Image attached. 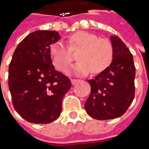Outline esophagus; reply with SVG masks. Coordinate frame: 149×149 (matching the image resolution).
<instances>
[{
  "instance_id": "34e87169",
  "label": "esophagus",
  "mask_w": 149,
  "mask_h": 149,
  "mask_svg": "<svg viewBox=\"0 0 149 149\" xmlns=\"http://www.w3.org/2000/svg\"><path fill=\"white\" fill-rule=\"evenodd\" d=\"M70 80H71L72 84H75L77 83V82H79V79H71Z\"/></svg>"
}]
</instances>
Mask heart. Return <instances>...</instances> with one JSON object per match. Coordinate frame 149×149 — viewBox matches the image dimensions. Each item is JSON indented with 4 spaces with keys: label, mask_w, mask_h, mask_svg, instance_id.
I'll return each instance as SVG.
<instances>
[{
    "label": "heart",
    "mask_w": 149,
    "mask_h": 149,
    "mask_svg": "<svg viewBox=\"0 0 149 149\" xmlns=\"http://www.w3.org/2000/svg\"><path fill=\"white\" fill-rule=\"evenodd\" d=\"M67 41L68 48L61 41H55L49 46V57L57 70H64L73 60L70 51L79 49V62L73 69L76 74H86L90 71L92 74H98L111 65L114 50L109 40L89 32L78 31L70 35Z\"/></svg>",
    "instance_id": "obj_1"
}]
</instances>
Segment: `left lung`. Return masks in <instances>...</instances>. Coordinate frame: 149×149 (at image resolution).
I'll use <instances>...</instances> for the list:
<instances>
[{
	"label": "left lung",
	"instance_id": "8db88e82",
	"mask_svg": "<svg viewBox=\"0 0 149 149\" xmlns=\"http://www.w3.org/2000/svg\"><path fill=\"white\" fill-rule=\"evenodd\" d=\"M113 60L106 70L88 80L91 92L84 104L89 116L99 120L122 116L135 95V66L133 55L117 36H111Z\"/></svg>",
	"mask_w": 149,
	"mask_h": 149
}]
</instances>
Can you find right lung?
<instances>
[{
	"mask_svg": "<svg viewBox=\"0 0 149 149\" xmlns=\"http://www.w3.org/2000/svg\"><path fill=\"white\" fill-rule=\"evenodd\" d=\"M55 31L28 35L15 50L9 65L8 84L15 111L26 121L49 123L60 117L62 100L71 87L49 57L50 45L60 40Z\"/></svg>",
	"mask_w": 149,
	"mask_h": 149,
	"instance_id": "obj_1",
	"label": "right lung"
}]
</instances>
